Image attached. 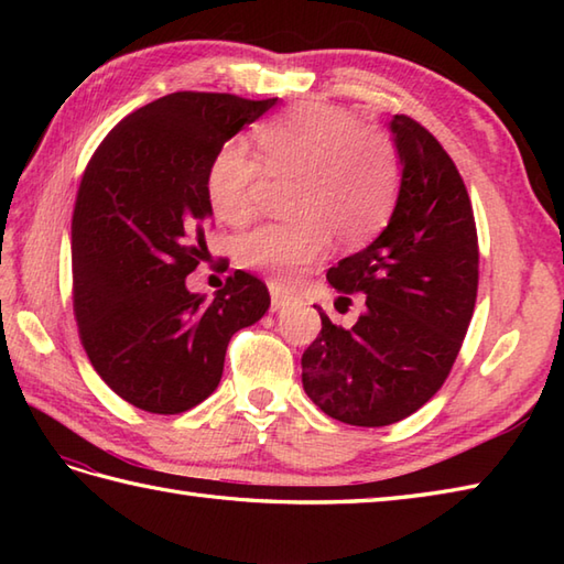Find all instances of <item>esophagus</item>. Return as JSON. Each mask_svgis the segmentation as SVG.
Instances as JSON below:
<instances>
[{"label":"esophagus","mask_w":564,"mask_h":564,"mask_svg":"<svg viewBox=\"0 0 564 564\" xmlns=\"http://www.w3.org/2000/svg\"><path fill=\"white\" fill-rule=\"evenodd\" d=\"M269 293H271V310L275 313V310H283L285 305H291L293 303V293H289V291H283L279 283H269Z\"/></svg>","instance_id":"obj_1"}]
</instances>
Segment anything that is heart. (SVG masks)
<instances>
[{
  "label": "heart",
  "instance_id": "b5f03b06",
  "mask_svg": "<svg viewBox=\"0 0 564 564\" xmlns=\"http://www.w3.org/2000/svg\"><path fill=\"white\" fill-rule=\"evenodd\" d=\"M257 154L227 142L210 160L206 191L218 218L247 223L257 210L263 176H295L293 218L267 223L239 239L247 269L295 281L337 237L341 247L370 242L398 203L402 166L388 135L361 128L341 106L307 101L257 130ZM262 162L259 163L258 160Z\"/></svg>",
  "mask_w": 564,
  "mask_h": 564
}]
</instances>
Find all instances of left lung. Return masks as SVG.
Instances as JSON below:
<instances>
[{
	"label": "left lung",
	"instance_id": "left-lung-1",
	"mask_svg": "<svg viewBox=\"0 0 564 564\" xmlns=\"http://www.w3.org/2000/svg\"><path fill=\"white\" fill-rule=\"evenodd\" d=\"M390 133L402 178L388 227L327 271L332 289L364 293L366 307L344 329L315 305L322 332L301 361L307 398L351 426L394 424L434 398L477 297L480 251L458 170L410 116H392Z\"/></svg>",
	"mask_w": 564,
	"mask_h": 564
}]
</instances>
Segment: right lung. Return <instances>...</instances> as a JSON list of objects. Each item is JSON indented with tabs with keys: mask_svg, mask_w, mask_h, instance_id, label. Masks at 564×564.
<instances>
[{
	"mask_svg": "<svg viewBox=\"0 0 564 564\" xmlns=\"http://www.w3.org/2000/svg\"><path fill=\"white\" fill-rule=\"evenodd\" d=\"M279 99L176 91L123 118L87 164L72 213L79 339L118 398L182 414L220 386L232 334L271 305L267 285L235 271L225 289H186L206 259L210 160Z\"/></svg>",
	"mask_w": 564,
	"mask_h": 564,
	"instance_id": "1",
	"label": "right lung"
}]
</instances>
